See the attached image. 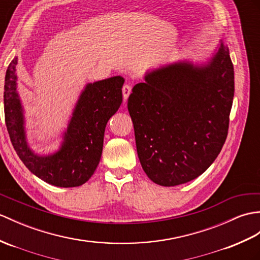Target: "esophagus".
<instances>
[{"label":"esophagus","instance_id":"esophagus-1","mask_svg":"<svg viewBox=\"0 0 260 260\" xmlns=\"http://www.w3.org/2000/svg\"><path fill=\"white\" fill-rule=\"evenodd\" d=\"M122 92H123V96H124V102H126L128 99L131 92H132V86L128 85V84H125V85L122 88Z\"/></svg>","mask_w":260,"mask_h":260}]
</instances>
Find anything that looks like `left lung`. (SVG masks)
I'll return each mask as SVG.
<instances>
[{
	"label": "left lung",
	"instance_id": "1",
	"mask_svg": "<svg viewBox=\"0 0 260 260\" xmlns=\"http://www.w3.org/2000/svg\"><path fill=\"white\" fill-rule=\"evenodd\" d=\"M127 108L148 178L176 186L213 164L228 134L235 82L227 45L204 64L179 61L147 72Z\"/></svg>",
	"mask_w": 260,
	"mask_h": 260
}]
</instances>
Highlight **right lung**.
Returning <instances> with one entry per match:
<instances>
[{"mask_svg": "<svg viewBox=\"0 0 260 260\" xmlns=\"http://www.w3.org/2000/svg\"><path fill=\"white\" fill-rule=\"evenodd\" d=\"M16 64L17 57H14L4 84L5 124L16 154L28 171L48 184L57 187L83 185L99 165L106 124L122 104L125 80L113 76L88 83L76 103L61 147L54 154L41 156L26 142L23 107L16 89Z\"/></svg>", "mask_w": 260, "mask_h": 260, "instance_id": "obj_1", "label": "right lung"}]
</instances>
